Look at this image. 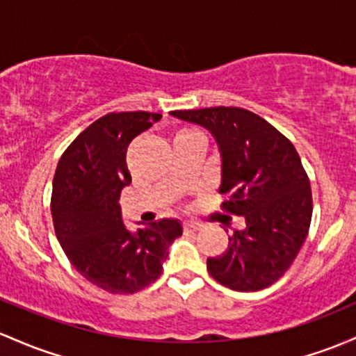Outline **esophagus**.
<instances>
[{"label":"esophagus","mask_w":356,"mask_h":356,"mask_svg":"<svg viewBox=\"0 0 356 356\" xmlns=\"http://www.w3.org/2000/svg\"><path fill=\"white\" fill-rule=\"evenodd\" d=\"M182 226H184V232H186V233L199 232V229L202 228V225H199V222H194V221H186Z\"/></svg>","instance_id":"1"}]
</instances>
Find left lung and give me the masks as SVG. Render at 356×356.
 Returning <instances> with one entry per match:
<instances>
[{
    "instance_id": "left-lung-1",
    "label": "left lung",
    "mask_w": 356,
    "mask_h": 356,
    "mask_svg": "<svg viewBox=\"0 0 356 356\" xmlns=\"http://www.w3.org/2000/svg\"><path fill=\"white\" fill-rule=\"evenodd\" d=\"M211 131L221 155V208L241 216L226 252L208 259L221 286L253 292L272 286L298 257L312 216L309 177L291 140L255 113L235 106L172 111Z\"/></svg>"
}]
</instances>
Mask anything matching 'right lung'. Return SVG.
I'll return each instance as SVG.
<instances>
[{"mask_svg":"<svg viewBox=\"0 0 356 356\" xmlns=\"http://www.w3.org/2000/svg\"><path fill=\"white\" fill-rule=\"evenodd\" d=\"M160 118L108 113L70 143L54 175L50 211L58 243L81 275L111 294H134L157 280L170 243L182 235L177 220L138 222L130 232L121 218V189L131 182L127 148Z\"/></svg>","mask_w":356,"mask_h":356,"instance_id":"1","label":"right lung"}]
</instances>
